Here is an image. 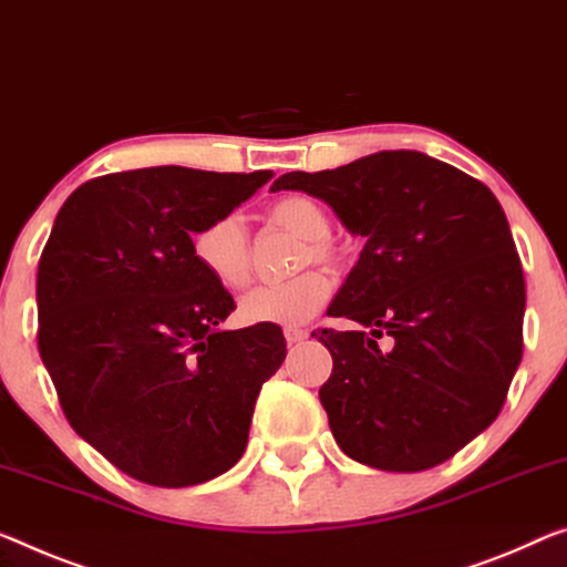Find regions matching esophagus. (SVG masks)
<instances>
[{
    "label": "esophagus",
    "instance_id": "obj_1",
    "mask_svg": "<svg viewBox=\"0 0 567 567\" xmlns=\"http://www.w3.org/2000/svg\"><path fill=\"white\" fill-rule=\"evenodd\" d=\"M284 337H286V342H289V344H301L303 339L309 337V332H307V329H299V327H286Z\"/></svg>",
    "mask_w": 567,
    "mask_h": 567
}]
</instances>
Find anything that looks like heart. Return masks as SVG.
Here are the masks:
<instances>
[{"instance_id": "heart-1", "label": "heart", "mask_w": 567, "mask_h": 567, "mask_svg": "<svg viewBox=\"0 0 567 567\" xmlns=\"http://www.w3.org/2000/svg\"><path fill=\"white\" fill-rule=\"evenodd\" d=\"M268 220L301 240L296 254V271L321 266L339 271L350 248L334 238L327 207L309 195H284L268 205ZM193 254L203 271L225 289H243L254 276L250 235L238 213H228L205 223L193 238ZM332 296V284L319 271L299 274L291 281L258 286L240 299V317L248 324L299 327L317 317Z\"/></svg>"}]
</instances>
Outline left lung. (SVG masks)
Returning a JSON list of instances; mask_svg holds the SVG:
<instances>
[{"label": "left lung", "mask_w": 567, "mask_h": 567, "mask_svg": "<svg viewBox=\"0 0 567 567\" xmlns=\"http://www.w3.org/2000/svg\"><path fill=\"white\" fill-rule=\"evenodd\" d=\"M368 238L317 329L334 368L319 390L339 449L382 472H423L499 415L522 360L525 276L492 189L421 152L289 172Z\"/></svg>", "instance_id": "obj_1"}]
</instances>
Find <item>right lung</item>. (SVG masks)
<instances>
[{
  "label": "right lung",
  "instance_id": "obj_1",
  "mask_svg": "<svg viewBox=\"0 0 567 567\" xmlns=\"http://www.w3.org/2000/svg\"><path fill=\"white\" fill-rule=\"evenodd\" d=\"M271 177L103 174L55 217L38 266V350L73 431L138 482H210L246 451L286 339L276 324L220 329L235 301L197 264L193 235Z\"/></svg>",
  "mask_w": 567,
  "mask_h": 567
}]
</instances>
